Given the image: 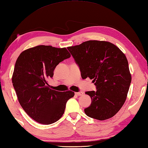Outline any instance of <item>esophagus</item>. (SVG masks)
Returning <instances> with one entry per match:
<instances>
[{
	"label": "esophagus",
	"instance_id": "1",
	"mask_svg": "<svg viewBox=\"0 0 148 148\" xmlns=\"http://www.w3.org/2000/svg\"><path fill=\"white\" fill-rule=\"evenodd\" d=\"M83 94L82 92H75V95H77V96H81V95Z\"/></svg>",
	"mask_w": 148,
	"mask_h": 148
}]
</instances>
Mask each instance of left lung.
<instances>
[{"label":"left lung","mask_w":148,"mask_h":148,"mask_svg":"<svg viewBox=\"0 0 148 148\" xmlns=\"http://www.w3.org/2000/svg\"><path fill=\"white\" fill-rule=\"evenodd\" d=\"M67 49L80 68L82 78L92 79L96 86V91L85 92L92 99L85 114L99 120L115 115L125 103L132 80L125 55L106 41L88 40Z\"/></svg>","instance_id":"obj_1"}]
</instances>
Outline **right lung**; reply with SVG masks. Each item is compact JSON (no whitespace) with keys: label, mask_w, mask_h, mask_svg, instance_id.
Here are the masks:
<instances>
[{"label":"right lung","mask_w":148,"mask_h":148,"mask_svg":"<svg viewBox=\"0 0 148 148\" xmlns=\"http://www.w3.org/2000/svg\"><path fill=\"white\" fill-rule=\"evenodd\" d=\"M71 54L65 47L38 45L23 51L16 60L12 82L19 103L29 117L49 125L60 119L66 104L75 95L49 87L48 80L56 66Z\"/></svg>","instance_id":"obj_1"}]
</instances>
